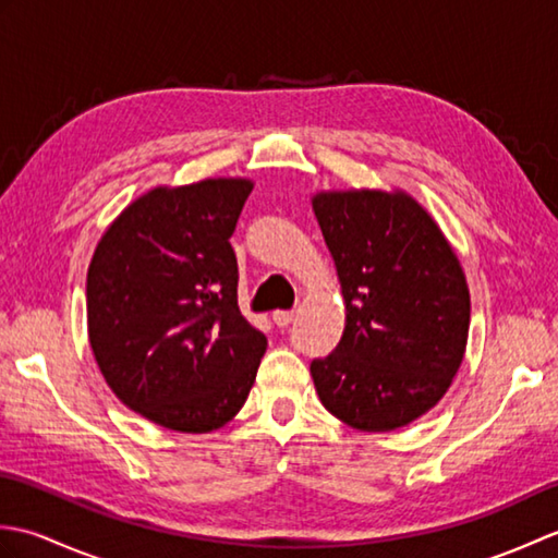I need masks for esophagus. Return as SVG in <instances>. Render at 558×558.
<instances>
[{
  "label": "esophagus",
  "mask_w": 558,
  "mask_h": 558,
  "mask_svg": "<svg viewBox=\"0 0 558 558\" xmlns=\"http://www.w3.org/2000/svg\"><path fill=\"white\" fill-rule=\"evenodd\" d=\"M292 318H294L292 312H276V314H272V322H276L278 328H288L292 324Z\"/></svg>",
  "instance_id": "1"
}]
</instances>
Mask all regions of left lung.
Returning a JSON list of instances; mask_svg holds the SVG:
<instances>
[{
  "instance_id": "left-lung-1",
  "label": "left lung",
  "mask_w": 558,
  "mask_h": 558,
  "mask_svg": "<svg viewBox=\"0 0 558 558\" xmlns=\"http://www.w3.org/2000/svg\"><path fill=\"white\" fill-rule=\"evenodd\" d=\"M312 208L345 302L336 352L312 362L316 393L352 429L396 432L446 396L465 357V272L402 189H328Z\"/></svg>"
}]
</instances>
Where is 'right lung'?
I'll return each mask as SVG.
<instances>
[{
	"label": "right lung",
	"instance_id": "1",
	"mask_svg": "<svg viewBox=\"0 0 558 558\" xmlns=\"http://www.w3.org/2000/svg\"><path fill=\"white\" fill-rule=\"evenodd\" d=\"M254 182L208 177L132 201L93 252L88 340L129 410L208 434L242 410L268 340L236 306L230 246Z\"/></svg>",
	"mask_w": 558,
	"mask_h": 558
}]
</instances>
